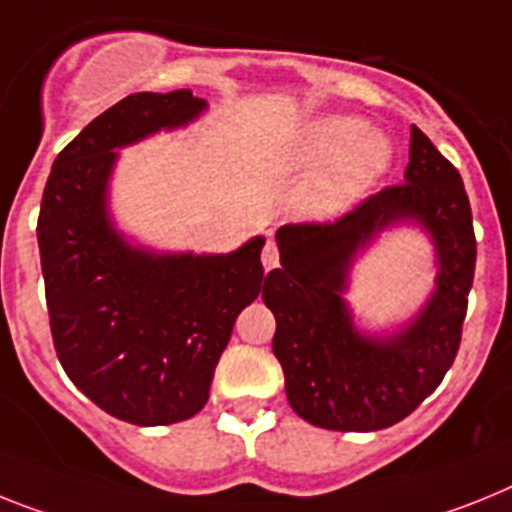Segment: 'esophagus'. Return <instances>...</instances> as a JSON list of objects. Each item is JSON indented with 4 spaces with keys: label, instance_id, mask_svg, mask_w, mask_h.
I'll use <instances>...</instances> for the list:
<instances>
[{
    "label": "esophagus",
    "instance_id": "esophagus-1",
    "mask_svg": "<svg viewBox=\"0 0 512 512\" xmlns=\"http://www.w3.org/2000/svg\"><path fill=\"white\" fill-rule=\"evenodd\" d=\"M263 268L265 270L278 268V249H276V244H273V242L265 244V249H263Z\"/></svg>",
    "mask_w": 512,
    "mask_h": 512
}]
</instances>
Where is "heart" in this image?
<instances>
[{
	"label": "heart",
	"mask_w": 512,
	"mask_h": 512,
	"mask_svg": "<svg viewBox=\"0 0 512 512\" xmlns=\"http://www.w3.org/2000/svg\"><path fill=\"white\" fill-rule=\"evenodd\" d=\"M393 161L388 137L369 132L356 117H322L278 148L273 169L283 174L322 171L304 190L299 208L307 218L325 221L349 208L356 197L385 174Z\"/></svg>",
	"instance_id": "1"
}]
</instances>
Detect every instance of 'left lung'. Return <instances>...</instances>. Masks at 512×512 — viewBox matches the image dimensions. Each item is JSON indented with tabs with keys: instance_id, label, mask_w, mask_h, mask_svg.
Listing matches in <instances>:
<instances>
[{
	"instance_id": "obj_1",
	"label": "left lung",
	"mask_w": 512,
	"mask_h": 512,
	"mask_svg": "<svg viewBox=\"0 0 512 512\" xmlns=\"http://www.w3.org/2000/svg\"><path fill=\"white\" fill-rule=\"evenodd\" d=\"M398 225L428 234L436 286L409 321L367 331L345 299L350 270L382 230ZM276 244L281 268L265 276L263 302L276 315L273 354L291 409L336 432H375L406 419L453 364L474 283V221L458 169L411 127L403 184L336 223L283 226Z\"/></svg>"
}]
</instances>
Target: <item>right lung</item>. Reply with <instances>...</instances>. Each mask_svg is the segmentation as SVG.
Here are the masks:
<instances>
[{
    "label": "right lung",
    "mask_w": 512,
    "mask_h": 512,
    "mask_svg": "<svg viewBox=\"0 0 512 512\" xmlns=\"http://www.w3.org/2000/svg\"><path fill=\"white\" fill-rule=\"evenodd\" d=\"M208 111L192 90L114 103L51 166L38 249L64 372L106 414L137 427L184 422L208 403L234 322L260 294L263 236L226 255L137 244L111 216L119 150Z\"/></svg>",
    "instance_id": "1"
}]
</instances>
